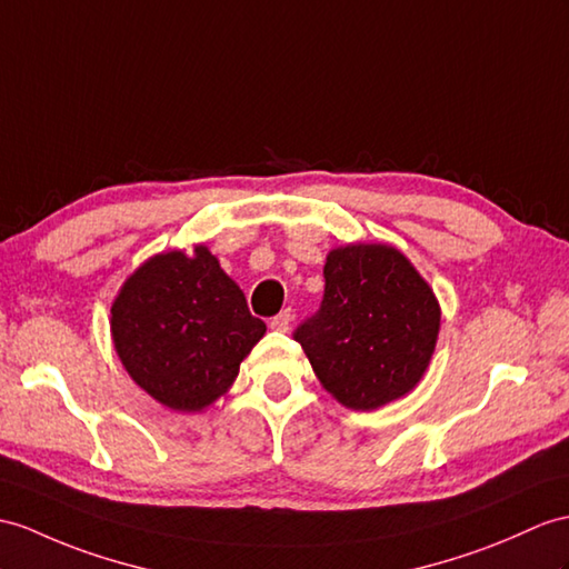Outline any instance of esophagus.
<instances>
[{"label": "esophagus", "instance_id": "obj_1", "mask_svg": "<svg viewBox=\"0 0 569 569\" xmlns=\"http://www.w3.org/2000/svg\"><path fill=\"white\" fill-rule=\"evenodd\" d=\"M289 323H292V311H289V309H284V311H280V313L270 318V328H272V330L287 332V330H289Z\"/></svg>", "mask_w": 569, "mask_h": 569}]
</instances>
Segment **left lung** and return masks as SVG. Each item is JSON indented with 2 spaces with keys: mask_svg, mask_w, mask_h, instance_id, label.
<instances>
[{
  "mask_svg": "<svg viewBox=\"0 0 569 569\" xmlns=\"http://www.w3.org/2000/svg\"><path fill=\"white\" fill-rule=\"evenodd\" d=\"M321 307L292 332L318 381L342 406L377 410L422 379L439 332V303L391 246L330 251Z\"/></svg>",
  "mask_w": 569,
  "mask_h": 569,
  "instance_id": "8db88e82",
  "label": "left lung"
}]
</instances>
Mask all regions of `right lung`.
<instances>
[{"label": "right lung", "instance_id": "obj_1", "mask_svg": "<svg viewBox=\"0 0 569 569\" xmlns=\"http://www.w3.org/2000/svg\"><path fill=\"white\" fill-rule=\"evenodd\" d=\"M120 362L171 410L210 406L237 379L241 359L266 336L239 284L204 246L188 258L161 253L137 270L110 309Z\"/></svg>", "mask_w": 569, "mask_h": 569}]
</instances>
